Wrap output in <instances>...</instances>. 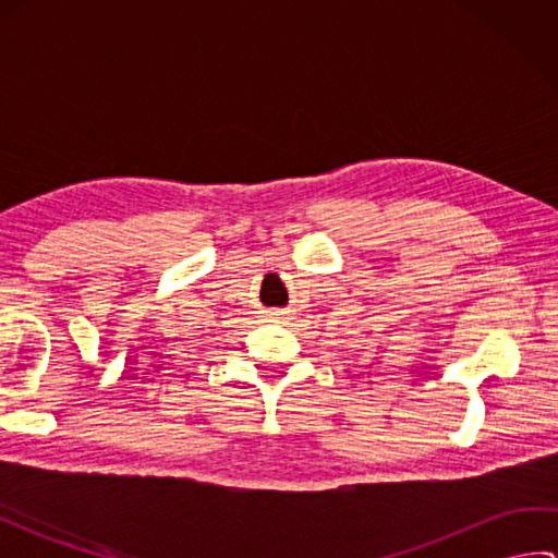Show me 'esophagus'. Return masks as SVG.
I'll list each match as a JSON object with an SVG mask.
<instances>
[{
    "instance_id": "1",
    "label": "esophagus",
    "mask_w": 558,
    "mask_h": 558,
    "mask_svg": "<svg viewBox=\"0 0 558 558\" xmlns=\"http://www.w3.org/2000/svg\"><path fill=\"white\" fill-rule=\"evenodd\" d=\"M272 316H278V312H276V314H272Z\"/></svg>"
}]
</instances>
